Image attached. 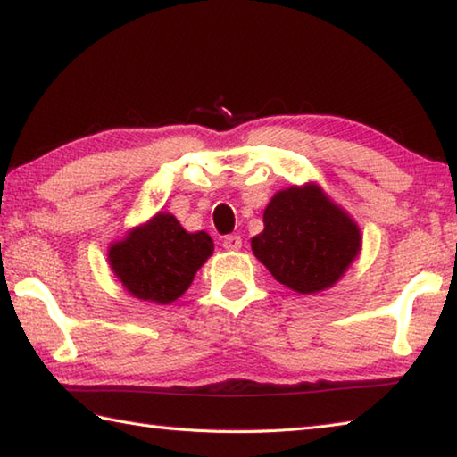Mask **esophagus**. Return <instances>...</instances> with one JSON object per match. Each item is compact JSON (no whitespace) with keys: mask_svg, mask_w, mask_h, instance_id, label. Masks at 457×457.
<instances>
[{"mask_svg":"<svg viewBox=\"0 0 457 457\" xmlns=\"http://www.w3.org/2000/svg\"><path fill=\"white\" fill-rule=\"evenodd\" d=\"M222 246L227 251H238L243 246V238L238 237V235H228V237H224Z\"/></svg>","mask_w":457,"mask_h":457,"instance_id":"1","label":"esophagus"}]
</instances>
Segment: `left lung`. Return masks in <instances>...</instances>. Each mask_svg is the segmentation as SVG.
<instances>
[{
  "label": "left lung",
  "mask_w": 457,
  "mask_h": 457,
  "mask_svg": "<svg viewBox=\"0 0 457 457\" xmlns=\"http://www.w3.org/2000/svg\"><path fill=\"white\" fill-rule=\"evenodd\" d=\"M253 237L254 257L278 283L301 295L333 287L361 251L355 220L317 184L278 190Z\"/></svg>",
  "instance_id": "obj_1"
}]
</instances>
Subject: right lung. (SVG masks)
<instances>
[{
	"label": "right lung",
	"mask_w": 457,
	"mask_h": 457,
	"mask_svg": "<svg viewBox=\"0 0 457 457\" xmlns=\"http://www.w3.org/2000/svg\"><path fill=\"white\" fill-rule=\"evenodd\" d=\"M214 251L204 230L187 233L170 212H158L110 246V267L132 297L168 305L188 289Z\"/></svg>",
	"instance_id": "1"
}]
</instances>
